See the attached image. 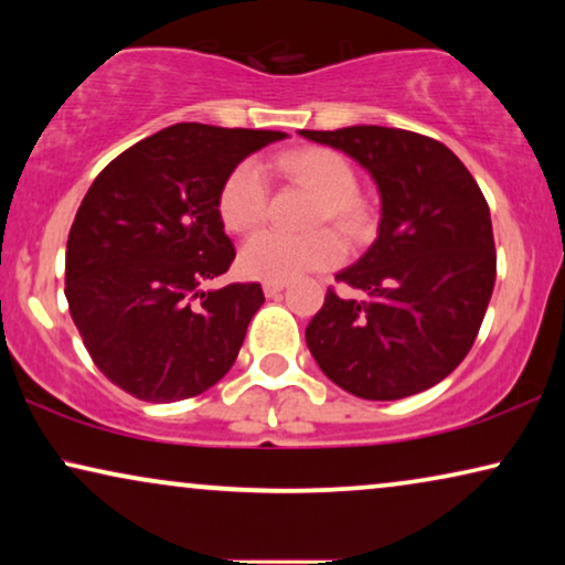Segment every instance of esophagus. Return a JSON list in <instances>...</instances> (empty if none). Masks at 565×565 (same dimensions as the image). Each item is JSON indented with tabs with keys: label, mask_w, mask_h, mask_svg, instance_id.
Returning a JSON list of instances; mask_svg holds the SVG:
<instances>
[{
	"label": "esophagus",
	"mask_w": 565,
	"mask_h": 565,
	"mask_svg": "<svg viewBox=\"0 0 565 565\" xmlns=\"http://www.w3.org/2000/svg\"><path fill=\"white\" fill-rule=\"evenodd\" d=\"M262 290H265L267 298H275L285 290V282H265V285H262Z\"/></svg>",
	"instance_id": "34e87169"
}]
</instances>
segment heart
Returning a JSON list of instances; mask_svg holds the SVG:
<instances>
[{
  "instance_id": "heart-1",
  "label": "heart",
  "mask_w": 565,
  "mask_h": 565,
  "mask_svg": "<svg viewBox=\"0 0 565 565\" xmlns=\"http://www.w3.org/2000/svg\"><path fill=\"white\" fill-rule=\"evenodd\" d=\"M277 169L323 198L319 223L334 221L350 234H360L367 223V207L358 198V177L344 157L327 149L285 153ZM269 184L259 161L244 159L231 169L218 195V213L231 231L257 228L267 215ZM347 254L337 231H316L311 236H292L267 228L246 238L238 265L246 277L265 282H290L311 273L339 265Z\"/></svg>"
}]
</instances>
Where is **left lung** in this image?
<instances>
[{"label":"left lung","mask_w":565,"mask_h":565,"mask_svg":"<svg viewBox=\"0 0 565 565\" xmlns=\"http://www.w3.org/2000/svg\"><path fill=\"white\" fill-rule=\"evenodd\" d=\"M358 161L381 192L377 238L306 327L323 375L367 401H398L466 360L497 282L491 213L466 164L435 138L383 126L300 130Z\"/></svg>","instance_id":"1"}]
</instances>
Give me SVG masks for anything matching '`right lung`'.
<instances>
[{"instance_id":"right-lung-1","label":"right lung","mask_w":565,"mask_h":565,"mask_svg":"<svg viewBox=\"0 0 565 565\" xmlns=\"http://www.w3.org/2000/svg\"><path fill=\"white\" fill-rule=\"evenodd\" d=\"M280 130L177 122L113 159L66 242V300L89 358L130 396L169 404L228 373L259 282L205 290L236 257L218 195L238 161Z\"/></svg>"}]
</instances>
